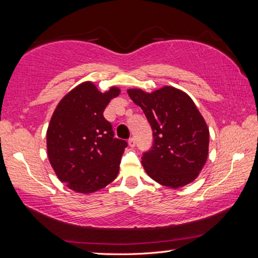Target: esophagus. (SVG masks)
I'll return each instance as SVG.
<instances>
[{
  "label": "esophagus",
  "mask_w": 258,
  "mask_h": 258,
  "mask_svg": "<svg viewBox=\"0 0 258 258\" xmlns=\"http://www.w3.org/2000/svg\"><path fill=\"white\" fill-rule=\"evenodd\" d=\"M128 146H130L131 148H134V147H135V140H134L133 138L128 140Z\"/></svg>",
  "instance_id": "1"
}]
</instances>
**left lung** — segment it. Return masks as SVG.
<instances>
[{
	"label": "left lung",
	"instance_id": "8db88e82",
	"mask_svg": "<svg viewBox=\"0 0 258 258\" xmlns=\"http://www.w3.org/2000/svg\"><path fill=\"white\" fill-rule=\"evenodd\" d=\"M127 93L145 112L154 135L151 150L141 158L146 173L172 189L194 182L207 161L209 128L192 99L174 86Z\"/></svg>",
	"mask_w": 258,
	"mask_h": 258
}]
</instances>
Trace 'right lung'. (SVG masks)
<instances>
[{"instance_id": "right-lung-1", "label": "right lung", "mask_w": 258, "mask_h": 258, "mask_svg": "<svg viewBox=\"0 0 258 258\" xmlns=\"http://www.w3.org/2000/svg\"><path fill=\"white\" fill-rule=\"evenodd\" d=\"M120 89L100 92L86 81L60 100L46 131L47 158L56 177L78 194H93L117 177L121 155L127 147L113 138L103 111Z\"/></svg>"}]
</instances>
